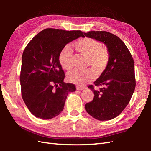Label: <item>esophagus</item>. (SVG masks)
<instances>
[{
	"label": "esophagus",
	"mask_w": 151,
	"mask_h": 151,
	"mask_svg": "<svg viewBox=\"0 0 151 151\" xmlns=\"http://www.w3.org/2000/svg\"><path fill=\"white\" fill-rule=\"evenodd\" d=\"M85 87H83V86H76V89L78 91H82L83 90V89H85Z\"/></svg>",
	"instance_id": "34e87169"
}]
</instances>
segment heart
I'll use <instances>...</instances> for the list:
<instances>
[{"mask_svg": "<svg viewBox=\"0 0 151 151\" xmlns=\"http://www.w3.org/2000/svg\"><path fill=\"white\" fill-rule=\"evenodd\" d=\"M76 52L87 57V66H90L96 74H101L106 69L110 60L108 48L103 47L98 40L92 38L84 37L73 43ZM58 61L61 66L69 70L73 66V56L69 47H65L60 50ZM94 73L90 68L84 70L76 69L68 74V81L78 85H83L94 78Z\"/></svg>", "mask_w": 151, "mask_h": 151, "instance_id": "heart-1", "label": "heart"}]
</instances>
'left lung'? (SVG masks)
I'll return each instance as SVG.
<instances>
[{
  "mask_svg": "<svg viewBox=\"0 0 151 151\" xmlns=\"http://www.w3.org/2000/svg\"><path fill=\"white\" fill-rule=\"evenodd\" d=\"M86 37L104 42L110 52L109 63L94 85L88 87L94 98L85 104L86 112L99 121H109L121 113L129 103L136 86L134 63L123 41L115 35L106 31L84 32ZM99 86V90L94 87Z\"/></svg>",
  "mask_w": 151,
  "mask_h": 151,
  "instance_id": "left-lung-1",
  "label": "left lung"
}]
</instances>
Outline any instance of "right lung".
<instances>
[{
	"instance_id": "right-lung-1",
	"label": "right lung",
	"mask_w": 151,
	"mask_h": 151,
	"mask_svg": "<svg viewBox=\"0 0 151 151\" xmlns=\"http://www.w3.org/2000/svg\"><path fill=\"white\" fill-rule=\"evenodd\" d=\"M84 37L81 30L46 29L29 42L22 56L20 74L22 99L37 118L50 119L64 109L68 93L76 86L64 82L65 72L58 61L67 43Z\"/></svg>"
}]
</instances>
